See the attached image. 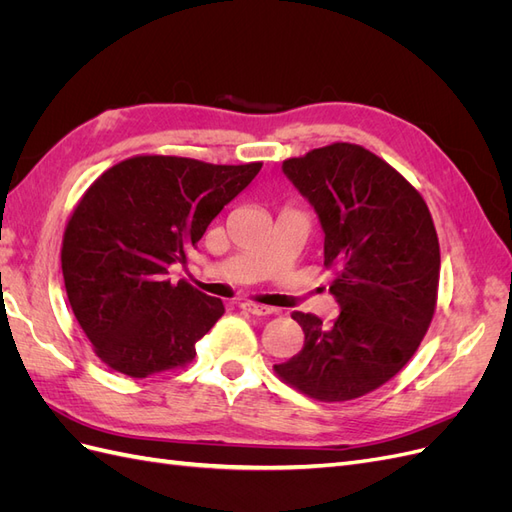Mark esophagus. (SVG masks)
I'll list each match as a JSON object with an SVG mask.
<instances>
[{"label": "esophagus", "instance_id": "obj_1", "mask_svg": "<svg viewBox=\"0 0 512 512\" xmlns=\"http://www.w3.org/2000/svg\"><path fill=\"white\" fill-rule=\"evenodd\" d=\"M241 309H245V312H250V314H254V316H269V314H273L271 307L258 305V303H250V301L241 303Z\"/></svg>", "mask_w": 512, "mask_h": 512}]
</instances>
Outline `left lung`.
<instances>
[{"label": "left lung", "mask_w": 512, "mask_h": 512, "mask_svg": "<svg viewBox=\"0 0 512 512\" xmlns=\"http://www.w3.org/2000/svg\"><path fill=\"white\" fill-rule=\"evenodd\" d=\"M282 170L318 213L342 312L331 324L294 312L303 350L273 371L327 404L363 397L404 369L436 314V226L421 192L361 145L312 149Z\"/></svg>", "instance_id": "obj_1"}]
</instances>
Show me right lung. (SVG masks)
Listing matches in <instances>:
<instances>
[{
    "mask_svg": "<svg viewBox=\"0 0 512 512\" xmlns=\"http://www.w3.org/2000/svg\"><path fill=\"white\" fill-rule=\"evenodd\" d=\"M260 168L141 153L89 185L64 230L61 271L72 314L104 365L149 378L194 361L224 305L170 282L168 269Z\"/></svg>",
    "mask_w": 512,
    "mask_h": 512,
    "instance_id": "add662e5",
    "label": "right lung"
}]
</instances>
